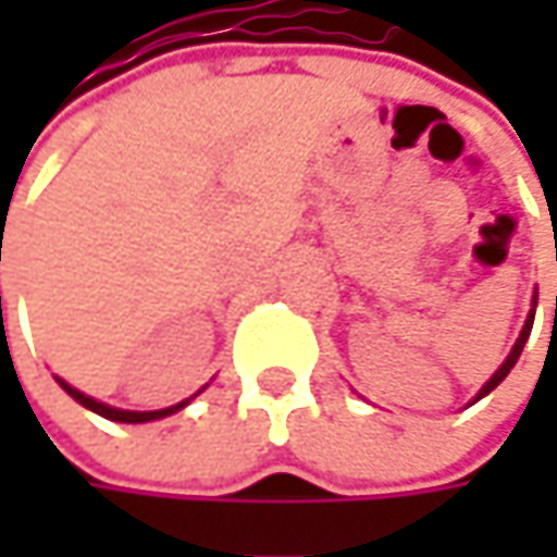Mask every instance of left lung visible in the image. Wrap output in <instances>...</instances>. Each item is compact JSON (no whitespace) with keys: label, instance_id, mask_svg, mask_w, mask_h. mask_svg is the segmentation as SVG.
I'll return each mask as SVG.
<instances>
[{"label":"left lung","instance_id":"left-lung-1","mask_svg":"<svg viewBox=\"0 0 557 557\" xmlns=\"http://www.w3.org/2000/svg\"><path fill=\"white\" fill-rule=\"evenodd\" d=\"M536 297H540V294H533V310H530V315H527L524 329H521V337L515 341V347H511V354H508V359H505L503 366L496 369V374H493V377H490V381L483 384L481 394L474 396V403H478V399H483V396L490 394V391H496V387H499V384H503V381H505V374H508V372H511V369H515V362H518V356H521V350H524L527 337H530V329H533V315H536Z\"/></svg>","mask_w":557,"mask_h":557}]
</instances>
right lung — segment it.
Instances as JSON below:
<instances>
[{
  "label": "right lung",
  "instance_id": "1",
  "mask_svg": "<svg viewBox=\"0 0 557 557\" xmlns=\"http://www.w3.org/2000/svg\"><path fill=\"white\" fill-rule=\"evenodd\" d=\"M67 394L74 396L79 406H86L89 412H96V416L101 418H111V421H123V424H141V421H158V418H166L173 416V412H180V409H185L188 403H191V396L188 399H183V403H176V406H166V409H158V412H126V409H114V406H108V403H98V399H92V396L79 394L76 387H71L67 381H61V377H54ZM201 394V391H198ZM195 394V396H198Z\"/></svg>",
  "mask_w": 557,
  "mask_h": 557
}]
</instances>
